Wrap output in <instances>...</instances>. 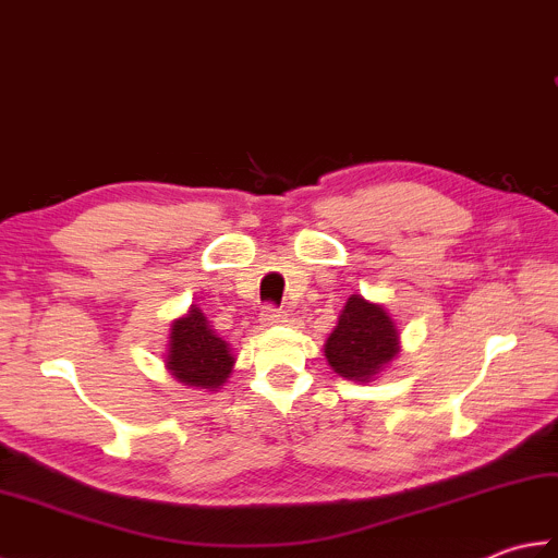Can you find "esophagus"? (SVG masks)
Returning a JSON list of instances; mask_svg holds the SVG:
<instances>
[{
	"instance_id": "obj_1",
	"label": "esophagus",
	"mask_w": 558,
	"mask_h": 558,
	"mask_svg": "<svg viewBox=\"0 0 558 558\" xmlns=\"http://www.w3.org/2000/svg\"><path fill=\"white\" fill-rule=\"evenodd\" d=\"M286 322V314H282L280 310H272V306H266L264 312H260V324L264 326H278Z\"/></svg>"
}]
</instances>
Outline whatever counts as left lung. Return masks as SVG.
<instances>
[{
    "label": "left lung",
    "mask_w": 558,
    "mask_h": 558,
    "mask_svg": "<svg viewBox=\"0 0 558 558\" xmlns=\"http://www.w3.org/2000/svg\"><path fill=\"white\" fill-rule=\"evenodd\" d=\"M326 360L338 376L348 381L369 384L400 352V333L384 304L352 294L338 326L328 336Z\"/></svg>",
    "instance_id": "1"
}]
</instances>
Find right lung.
<instances>
[{
	"mask_svg": "<svg viewBox=\"0 0 558 558\" xmlns=\"http://www.w3.org/2000/svg\"><path fill=\"white\" fill-rule=\"evenodd\" d=\"M165 366L189 388L218 390L232 374L234 354L228 342L216 336L204 312L192 304V310L172 322Z\"/></svg>",
	"mask_w": 558,
	"mask_h": 558,
	"instance_id": "add662e5",
	"label": "right lung"
}]
</instances>
